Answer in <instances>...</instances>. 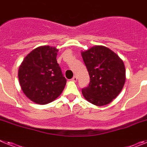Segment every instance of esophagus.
I'll use <instances>...</instances> for the list:
<instances>
[{
  "label": "esophagus",
  "mask_w": 147,
  "mask_h": 147,
  "mask_svg": "<svg viewBox=\"0 0 147 147\" xmlns=\"http://www.w3.org/2000/svg\"><path fill=\"white\" fill-rule=\"evenodd\" d=\"M72 80L73 82H76V80H77V77H76V76H74V77L72 78Z\"/></svg>",
  "instance_id": "esophagus-1"
}]
</instances>
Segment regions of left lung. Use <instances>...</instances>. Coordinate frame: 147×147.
Wrapping results in <instances>:
<instances>
[{
  "mask_svg": "<svg viewBox=\"0 0 147 147\" xmlns=\"http://www.w3.org/2000/svg\"><path fill=\"white\" fill-rule=\"evenodd\" d=\"M90 76L88 87L82 90L85 99L96 106L108 105L121 91L126 80L124 62L108 48L95 45L82 52Z\"/></svg>",
  "mask_w": 147,
  "mask_h": 147,
  "instance_id": "left-lung-1",
  "label": "left lung"
}]
</instances>
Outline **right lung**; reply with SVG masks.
Listing matches in <instances>:
<instances>
[{
  "instance_id": "1",
  "label": "right lung",
  "mask_w": 147,
  "mask_h": 147,
  "mask_svg": "<svg viewBox=\"0 0 147 147\" xmlns=\"http://www.w3.org/2000/svg\"><path fill=\"white\" fill-rule=\"evenodd\" d=\"M57 51L55 47L40 46L32 51L19 67L22 90L35 103H50L64 90L66 79L57 61Z\"/></svg>"
}]
</instances>
